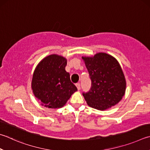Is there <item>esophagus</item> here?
I'll use <instances>...</instances> for the list:
<instances>
[{
    "label": "esophagus",
    "instance_id": "34e87169",
    "mask_svg": "<svg viewBox=\"0 0 150 150\" xmlns=\"http://www.w3.org/2000/svg\"><path fill=\"white\" fill-rule=\"evenodd\" d=\"M76 85V86H77V89L79 90H79L81 89V84H80V83H77L75 84Z\"/></svg>",
    "mask_w": 150,
    "mask_h": 150
}]
</instances>
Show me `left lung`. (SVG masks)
Instances as JSON below:
<instances>
[{
  "mask_svg": "<svg viewBox=\"0 0 150 150\" xmlns=\"http://www.w3.org/2000/svg\"><path fill=\"white\" fill-rule=\"evenodd\" d=\"M82 58L92 82L91 90L83 94L87 104L103 111L118 103L126 90V80L118 61L103 52Z\"/></svg>",
  "mask_w": 150,
  "mask_h": 150,
  "instance_id": "1",
  "label": "left lung"
}]
</instances>
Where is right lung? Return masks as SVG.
I'll return each mask as SVG.
<instances>
[{
    "instance_id": "add662e5",
    "label": "right lung",
    "mask_w": 150,
    "mask_h": 150,
    "mask_svg": "<svg viewBox=\"0 0 150 150\" xmlns=\"http://www.w3.org/2000/svg\"><path fill=\"white\" fill-rule=\"evenodd\" d=\"M66 65L64 57L52 54L42 59L35 68L31 88L35 96L46 108L63 107L77 91L65 69Z\"/></svg>"
}]
</instances>
